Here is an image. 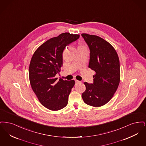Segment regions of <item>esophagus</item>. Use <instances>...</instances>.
<instances>
[{
	"mask_svg": "<svg viewBox=\"0 0 146 146\" xmlns=\"http://www.w3.org/2000/svg\"><path fill=\"white\" fill-rule=\"evenodd\" d=\"M75 82H76V84H79L81 83V82H80V81H79V80H75Z\"/></svg>",
	"mask_w": 146,
	"mask_h": 146,
	"instance_id": "esophagus-1",
	"label": "esophagus"
}]
</instances>
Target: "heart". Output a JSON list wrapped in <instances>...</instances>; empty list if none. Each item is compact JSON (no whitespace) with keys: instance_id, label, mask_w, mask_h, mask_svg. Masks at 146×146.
<instances>
[{"instance_id":"obj_1","label":"heart","mask_w":146,"mask_h":146,"mask_svg":"<svg viewBox=\"0 0 146 146\" xmlns=\"http://www.w3.org/2000/svg\"><path fill=\"white\" fill-rule=\"evenodd\" d=\"M80 47H81V46H80Z\"/></svg>"}]
</instances>
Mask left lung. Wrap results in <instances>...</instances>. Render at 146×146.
Listing matches in <instances>:
<instances>
[{"instance_id":"8db88e82","label":"left lung","mask_w":146,"mask_h":146,"mask_svg":"<svg viewBox=\"0 0 146 146\" xmlns=\"http://www.w3.org/2000/svg\"><path fill=\"white\" fill-rule=\"evenodd\" d=\"M90 51L89 67L96 73L94 83L85 82L86 90L82 95L84 102L93 107L108 103L118 89L120 82V63L118 54L108 42L101 37L82 34Z\"/></svg>"}]
</instances>
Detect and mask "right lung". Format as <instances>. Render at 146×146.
<instances>
[{"instance_id":"right-lung-1","label":"right lung","mask_w":146,"mask_h":146,"mask_svg":"<svg viewBox=\"0 0 146 146\" xmlns=\"http://www.w3.org/2000/svg\"><path fill=\"white\" fill-rule=\"evenodd\" d=\"M79 36L63 33L52 38L36 49L31 58L29 67L31 87L41 104L50 110L58 111L67 105L75 82L61 78L58 80L55 76L62 66L64 49Z\"/></svg>"}]
</instances>
